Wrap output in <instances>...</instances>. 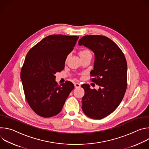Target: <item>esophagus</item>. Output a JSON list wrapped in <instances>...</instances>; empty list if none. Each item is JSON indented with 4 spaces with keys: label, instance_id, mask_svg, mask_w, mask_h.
Listing matches in <instances>:
<instances>
[{
    "label": "esophagus",
    "instance_id": "1",
    "mask_svg": "<svg viewBox=\"0 0 149 149\" xmlns=\"http://www.w3.org/2000/svg\"><path fill=\"white\" fill-rule=\"evenodd\" d=\"M74 86L75 88H79L81 87V85L79 82H75L74 83Z\"/></svg>",
    "mask_w": 149,
    "mask_h": 149
}]
</instances>
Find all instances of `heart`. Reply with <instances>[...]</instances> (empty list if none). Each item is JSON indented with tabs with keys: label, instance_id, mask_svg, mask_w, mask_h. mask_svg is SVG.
Returning <instances> with one entry per match:
<instances>
[{
	"label": "heart",
	"instance_id": "1",
	"mask_svg": "<svg viewBox=\"0 0 149 149\" xmlns=\"http://www.w3.org/2000/svg\"><path fill=\"white\" fill-rule=\"evenodd\" d=\"M79 54L80 57L81 58V57H83V56H86V55H90V54H91V53H90V52L88 50H87V49H84V50L81 51L79 52Z\"/></svg>",
	"mask_w": 149,
	"mask_h": 149
}]
</instances>
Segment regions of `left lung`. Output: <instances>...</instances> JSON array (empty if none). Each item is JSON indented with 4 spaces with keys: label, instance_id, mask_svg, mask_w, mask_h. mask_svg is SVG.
<instances>
[{
    "label": "left lung",
    "instance_id": "obj_1",
    "mask_svg": "<svg viewBox=\"0 0 149 149\" xmlns=\"http://www.w3.org/2000/svg\"><path fill=\"white\" fill-rule=\"evenodd\" d=\"M95 55L92 81L100 88L91 89L82 84V98L84 114L93 119H101L112 113L121 102L127 88V65L124 54L111 39L102 35H86L78 41Z\"/></svg>",
    "mask_w": 149,
    "mask_h": 149
}]
</instances>
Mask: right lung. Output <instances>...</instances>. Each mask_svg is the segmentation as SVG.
<instances>
[{
  "instance_id": "right-lung-1",
  "label": "right lung",
  "mask_w": 149,
  "mask_h": 149,
  "mask_svg": "<svg viewBox=\"0 0 149 149\" xmlns=\"http://www.w3.org/2000/svg\"><path fill=\"white\" fill-rule=\"evenodd\" d=\"M78 38L49 35L32 47L26 56L20 72L25 98L32 110L42 117L57 115L74 88V84L68 81L59 86L55 74L64 68L67 57Z\"/></svg>"
}]
</instances>
